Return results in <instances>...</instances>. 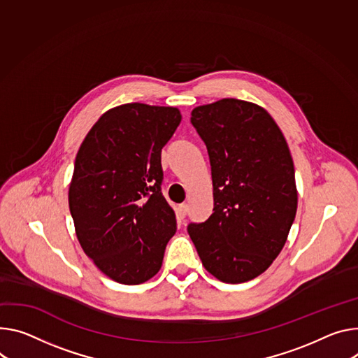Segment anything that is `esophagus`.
Wrapping results in <instances>:
<instances>
[{
	"instance_id": "1",
	"label": "esophagus",
	"mask_w": 358,
	"mask_h": 358,
	"mask_svg": "<svg viewBox=\"0 0 358 358\" xmlns=\"http://www.w3.org/2000/svg\"><path fill=\"white\" fill-rule=\"evenodd\" d=\"M187 213H188V206H187V204H180V206L177 207V218H178V220H184L185 215H187Z\"/></svg>"
}]
</instances>
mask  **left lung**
Listing matches in <instances>:
<instances>
[{"label":"left lung","mask_w":358,"mask_h":358,"mask_svg":"<svg viewBox=\"0 0 358 358\" xmlns=\"http://www.w3.org/2000/svg\"><path fill=\"white\" fill-rule=\"evenodd\" d=\"M206 143L213 214L188 225L204 268L222 282L263 274L281 252L297 213V187L287 141L254 103L222 99L191 111Z\"/></svg>","instance_id":"8db88e82"}]
</instances>
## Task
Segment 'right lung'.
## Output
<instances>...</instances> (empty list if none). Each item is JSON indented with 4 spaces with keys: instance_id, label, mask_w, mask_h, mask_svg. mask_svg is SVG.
Returning a JSON list of instances; mask_svg holds the SVG:
<instances>
[{
    "instance_id": "obj_1",
    "label": "right lung",
    "mask_w": 358,
    "mask_h": 358,
    "mask_svg": "<svg viewBox=\"0 0 358 358\" xmlns=\"http://www.w3.org/2000/svg\"><path fill=\"white\" fill-rule=\"evenodd\" d=\"M181 122L176 107L129 103L106 111L76 157L69 204L84 252L111 280L136 285L161 268L176 234L161 194V150Z\"/></svg>"
}]
</instances>
